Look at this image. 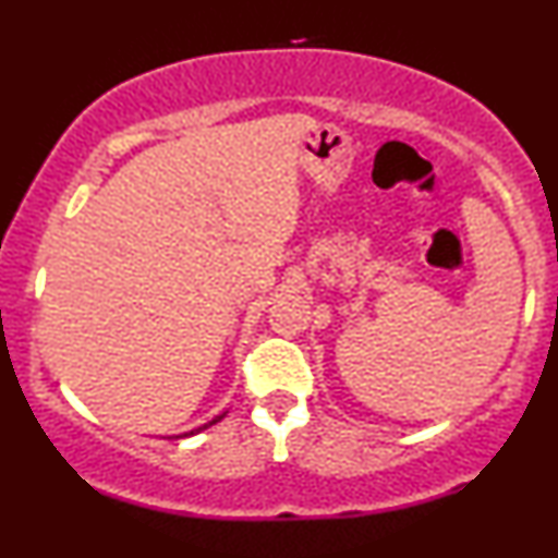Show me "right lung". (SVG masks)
<instances>
[{
  "label": "right lung",
  "instance_id": "right-lung-1",
  "mask_svg": "<svg viewBox=\"0 0 558 558\" xmlns=\"http://www.w3.org/2000/svg\"><path fill=\"white\" fill-rule=\"evenodd\" d=\"M226 414L228 412H222V414H217V417L215 420H209L207 422V425H202V427H196V430H191V433H181V435H172V438H185V435H194V433H202V430H207V427H213L215 425V422H220L222 417H226Z\"/></svg>",
  "mask_w": 558,
  "mask_h": 558
}]
</instances>
